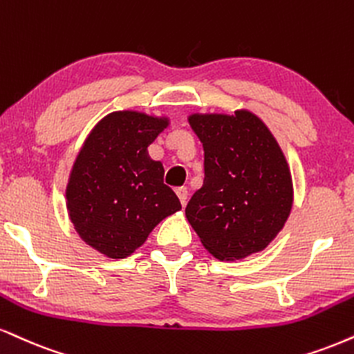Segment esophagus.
<instances>
[{"mask_svg": "<svg viewBox=\"0 0 354 354\" xmlns=\"http://www.w3.org/2000/svg\"><path fill=\"white\" fill-rule=\"evenodd\" d=\"M174 191H176L178 198H180L181 204L185 206L186 201H188V188H185V186H180V188H176Z\"/></svg>", "mask_w": 354, "mask_h": 354, "instance_id": "1", "label": "esophagus"}]
</instances>
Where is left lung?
I'll list each match as a JSON object with an SVG mask.
<instances>
[{"mask_svg":"<svg viewBox=\"0 0 354 354\" xmlns=\"http://www.w3.org/2000/svg\"><path fill=\"white\" fill-rule=\"evenodd\" d=\"M204 148V183L186 206V219L219 261L261 252L290 216L292 174L279 143L249 110L191 113Z\"/></svg>","mask_w":354,"mask_h":354,"instance_id":"8db88e82","label":"left lung"}]
</instances>
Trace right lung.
<instances>
[{
    "label": "right lung",
    "mask_w": 354,
    "mask_h": 354,
    "mask_svg": "<svg viewBox=\"0 0 354 354\" xmlns=\"http://www.w3.org/2000/svg\"><path fill=\"white\" fill-rule=\"evenodd\" d=\"M168 125L166 117L118 110L105 115L80 148L67 181V212L80 239L105 257H129L181 209L163 183V165L148 155Z\"/></svg>",
    "instance_id": "obj_1"
}]
</instances>
